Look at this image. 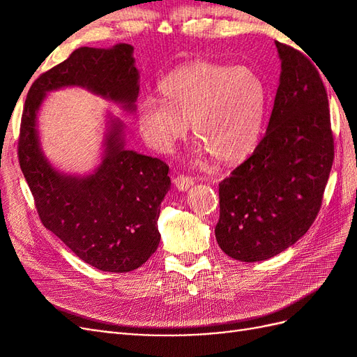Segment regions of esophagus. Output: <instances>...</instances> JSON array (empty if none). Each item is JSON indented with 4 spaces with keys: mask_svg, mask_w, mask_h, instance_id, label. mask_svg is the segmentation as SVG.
Returning a JSON list of instances; mask_svg holds the SVG:
<instances>
[{
    "mask_svg": "<svg viewBox=\"0 0 357 357\" xmlns=\"http://www.w3.org/2000/svg\"><path fill=\"white\" fill-rule=\"evenodd\" d=\"M193 178L188 177V176H177L174 178V186L178 189V190H188L190 186H193Z\"/></svg>",
    "mask_w": 357,
    "mask_h": 357,
    "instance_id": "34e87169",
    "label": "esophagus"
}]
</instances>
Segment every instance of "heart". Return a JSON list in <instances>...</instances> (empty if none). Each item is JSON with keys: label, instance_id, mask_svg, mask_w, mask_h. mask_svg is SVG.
I'll return each mask as SVG.
<instances>
[{"label": "heart", "instance_id": "heart-1", "mask_svg": "<svg viewBox=\"0 0 357 357\" xmlns=\"http://www.w3.org/2000/svg\"><path fill=\"white\" fill-rule=\"evenodd\" d=\"M160 100L144 96L137 104V123L144 142L169 153L186 135L188 122L198 142L193 155L236 162L250 155L262 135L266 86L255 70L195 61L168 73L158 84Z\"/></svg>", "mask_w": 357, "mask_h": 357}]
</instances>
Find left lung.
<instances>
[{
	"instance_id": "obj_1",
	"label": "left lung",
	"mask_w": 357,
	"mask_h": 357,
	"mask_svg": "<svg viewBox=\"0 0 357 357\" xmlns=\"http://www.w3.org/2000/svg\"><path fill=\"white\" fill-rule=\"evenodd\" d=\"M282 73L266 132L220 181L215 240L241 262L274 257L310 229L333 162L328 93L317 68L275 41Z\"/></svg>"
}]
</instances>
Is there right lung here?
Instances as JSON below:
<instances>
[{
  "label": "right lung",
  "instance_id": "obj_1",
  "mask_svg": "<svg viewBox=\"0 0 357 357\" xmlns=\"http://www.w3.org/2000/svg\"><path fill=\"white\" fill-rule=\"evenodd\" d=\"M132 53L126 43L75 49L32 83L20 123L19 164L43 225L82 261L107 273L134 271L156 252L169 168L129 150L125 125L109 114L98 167L89 174H67L43 152L37 117L49 92L73 86L134 113L139 73Z\"/></svg>",
  "mask_w": 357,
  "mask_h": 357
}]
</instances>
